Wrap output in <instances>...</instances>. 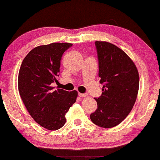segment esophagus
<instances>
[{
    "mask_svg": "<svg viewBox=\"0 0 160 160\" xmlns=\"http://www.w3.org/2000/svg\"><path fill=\"white\" fill-rule=\"evenodd\" d=\"M78 96L81 98H84V97H86L87 95L86 94H83V93H78Z\"/></svg>",
    "mask_w": 160,
    "mask_h": 160,
    "instance_id": "obj_1",
    "label": "esophagus"
}]
</instances>
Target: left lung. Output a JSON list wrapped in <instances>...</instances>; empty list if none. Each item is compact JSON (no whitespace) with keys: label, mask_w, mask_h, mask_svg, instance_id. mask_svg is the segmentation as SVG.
Here are the masks:
<instances>
[{"label":"left lung","mask_w":160,"mask_h":160,"mask_svg":"<svg viewBox=\"0 0 160 160\" xmlns=\"http://www.w3.org/2000/svg\"><path fill=\"white\" fill-rule=\"evenodd\" d=\"M102 95L95 98L98 108L90 114L96 125L111 128L121 123L130 113L139 88L138 71L128 54L106 41H95Z\"/></svg>","instance_id":"1"}]
</instances>
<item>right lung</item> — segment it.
Listing matches in <instances>:
<instances>
[{"instance_id":"obj_1","label":"right lung","mask_w":160,"mask_h":160,"mask_svg":"<svg viewBox=\"0 0 160 160\" xmlns=\"http://www.w3.org/2000/svg\"><path fill=\"white\" fill-rule=\"evenodd\" d=\"M73 45L52 43L32 49L24 59L18 76L20 97L32 119L41 127L56 130L65 123V116L76 102L78 92L54 89L62 54Z\"/></svg>"}]
</instances>
